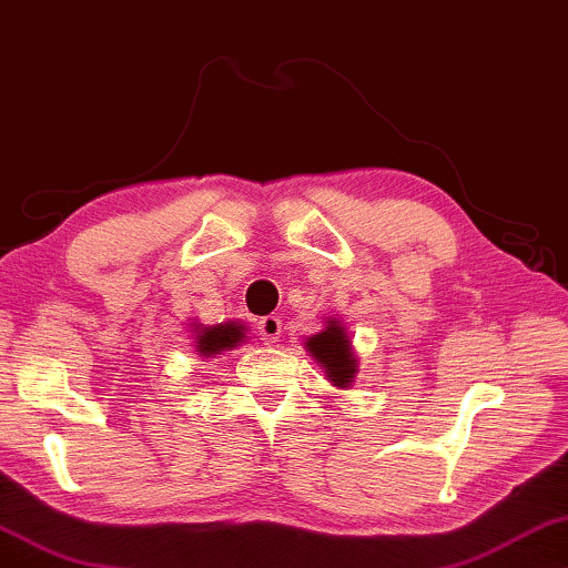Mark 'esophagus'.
<instances>
[{
    "mask_svg": "<svg viewBox=\"0 0 568 568\" xmlns=\"http://www.w3.org/2000/svg\"><path fill=\"white\" fill-rule=\"evenodd\" d=\"M257 328H260V336H262V342H265V344L281 342V332H283L281 316H265L257 324Z\"/></svg>",
    "mask_w": 568,
    "mask_h": 568,
    "instance_id": "obj_1",
    "label": "esophagus"
}]
</instances>
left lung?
<instances>
[{"instance_id": "1", "label": "left lung", "mask_w": 568, "mask_h": 568, "mask_svg": "<svg viewBox=\"0 0 568 568\" xmlns=\"http://www.w3.org/2000/svg\"><path fill=\"white\" fill-rule=\"evenodd\" d=\"M306 349L318 367H324L326 377L336 387H349L357 377V357L352 352V342L346 336L342 321L328 318L326 328L306 338Z\"/></svg>"}]
</instances>
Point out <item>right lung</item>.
I'll list each match as a JSON object with an SVG mask.
<instances>
[{"label": "right lung", "instance_id": "right-lung-1", "mask_svg": "<svg viewBox=\"0 0 568 568\" xmlns=\"http://www.w3.org/2000/svg\"><path fill=\"white\" fill-rule=\"evenodd\" d=\"M244 334H247V326L236 324V321H226V324L216 326H199L193 346H196L201 357H214V354L240 346L247 338Z\"/></svg>", "mask_w": 568, "mask_h": 568}]
</instances>
